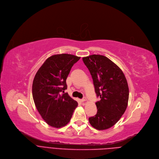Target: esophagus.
<instances>
[{
    "instance_id": "esophagus-1",
    "label": "esophagus",
    "mask_w": 159,
    "mask_h": 159,
    "mask_svg": "<svg viewBox=\"0 0 159 159\" xmlns=\"http://www.w3.org/2000/svg\"><path fill=\"white\" fill-rule=\"evenodd\" d=\"M86 100H87V99H86V98H82V99H81V102H85Z\"/></svg>"
}]
</instances>
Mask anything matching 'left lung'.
Listing matches in <instances>:
<instances>
[{"mask_svg": "<svg viewBox=\"0 0 159 159\" xmlns=\"http://www.w3.org/2000/svg\"><path fill=\"white\" fill-rule=\"evenodd\" d=\"M93 80L95 92L100 98L96 103L97 113L89 118L90 124L97 130H105L116 124L124 113L129 100V87L122 70L99 54L82 57Z\"/></svg>", "mask_w": 159, "mask_h": 159, "instance_id": "8db88e82", "label": "left lung"}]
</instances>
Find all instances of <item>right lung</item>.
Here are the masks:
<instances>
[{
  "label": "right lung",
  "instance_id": "add662e5",
  "mask_svg": "<svg viewBox=\"0 0 159 159\" xmlns=\"http://www.w3.org/2000/svg\"><path fill=\"white\" fill-rule=\"evenodd\" d=\"M80 58L70 54L52 55L35 75L32 84L34 103L42 118L52 127L66 125L78 106L68 93H61L67 89V77L72 66Z\"/></svg>",
  "mask_w": 159,
  "mask_h": 159
}]
</instances>
